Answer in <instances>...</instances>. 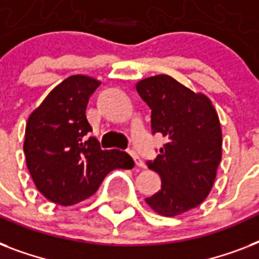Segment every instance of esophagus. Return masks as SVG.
I'll return each mask as SVG.
<instances>
[{"mask_svg":"<svg viewBox=\"0 0 259 259\" xmlns=\"http://www.w3.org/2000/svg\"><path fill=\"white\" fill-rule=\"evenodd\" d=\"M130 156L133 157L134 162H136V165L138 166V168H145V164H144V161H142L141 158H140V156H138L137 153H134V152H129Z\"/></svg>","mask_w":259,"mask_h":259,"instance_id":"1","label":"esophagus"}]
</instances>
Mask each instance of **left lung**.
<instances>
[{
    "label": "left lung",
    "instance_id": "obj_1",
    "mask_svg": "<svg viewBox=\"0 0 259 259\" xmlns=\"http://www.w3.org/2000/svg\"><path fill=\"white\" fill-rule=\"evenodd\" d=\"M140 97L152 109V130L166 144L149 169L161 177V189L146 197L154 212L173 218L196 208L208 196L222 160V127L212 102L169 75L137 82Z\"/></svg>",
    "mask_w": 259,
    "mask_h": 259
}]
</instances>
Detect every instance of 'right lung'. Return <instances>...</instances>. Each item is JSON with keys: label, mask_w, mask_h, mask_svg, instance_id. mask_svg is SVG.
Here are the masks:
<instances>
[{"label": "right lung", "mask_w": 259, "mask_h": 259, "mask_svg": "<svg viewBox=\"0 0 259 259\" xmlns=\"http://www.w3.org/2000/svg\"><path fill=\"white\" fill-rule=\"evenodd\" d=\"M101 84L86 75H74L51 91L30 113L24 153L36 188L55 204L74 205L97 192L114 169H132L126 152L102 150L86 117L89 97Z\"/></svg>", "instance_id": "add662e5"}]
</instances>
